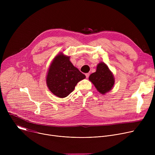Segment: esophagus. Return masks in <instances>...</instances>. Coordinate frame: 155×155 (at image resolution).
I'll use <instances>...</instances> for the list:
<instances>
[{
  "instance_id": "1",
  "label": "esophagus",
  "mask_w": 155,
  "mask_h": 155,
  "mask_svg": "<svg viewBox=\"0 0 155 155\" xmlns=\"http://www.w3.org/2000/svg\"><path fill=\"white\" fill-rule=\"evenodd\" d=\"M85 75H86V78H87L88 77H89V76H90V74H89V73H87V74H85Z\"/></svg>"
}]
</instances>
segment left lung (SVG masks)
<instances>
[{"label":"left lung","mask_w":155,"mask_h":155,"mask_svg":"<svg viewBox=\"0 0 155 155\" xmlns=\"http://www.w3.org/2000/svg\"><path fill=\"white\" fill-rule=\"evenodd\" d=\"M89 80L94 85L97 90L102 94H105L112 90L114 84L115 78L107 65L99 62L96 68V71L90 75Z\"/></svg>","instance_id":"8db88e82"}]
</instances>
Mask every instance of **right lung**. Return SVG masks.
<instances>
[{
  "instance_id": "add662e5",
  "label": "right lung",
  "mask_w": 155,
  "mask_h": 155,
  "mask_svg": "<svg viewBox=\"0 0 155 155\" xmlns=\"http://www.w3.org/2000/svg\"><path fill=\"white\" fill-rule=\"evenodd\" d=\"M86 78L70 61V56L62 53L57 54L52 61L46 77L50 91L59 98L69 96L77 84Z\"/></svg>"
}]
</instances>
